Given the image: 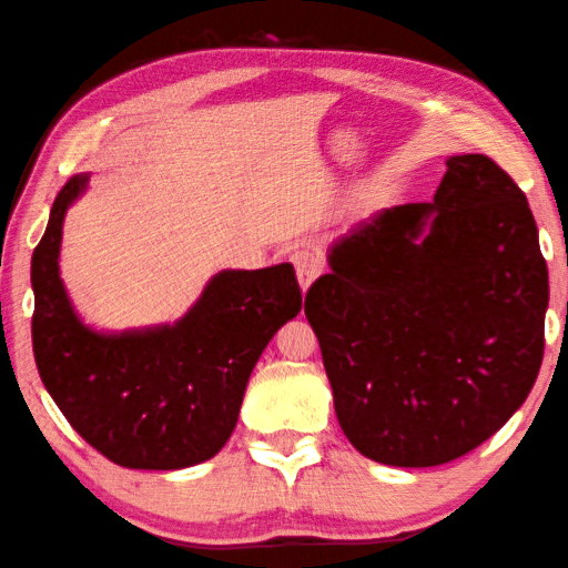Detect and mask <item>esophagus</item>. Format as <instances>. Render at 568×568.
<instances>
[{
  "mask_svg": "<svg viewBox=\"0 0 568 568\" xmlns=\"http://www.w3.org/2000/svg\"><path fill=\"white\" fill-rule=\"evenodd\" d=\"M291 261L295 265L297 283H301L303 291H307V287L317 281L320 273H323V267H325L323 253H320L317 248H311V245H307V248H297L291 255Z\"/></svg>",
  "mask_w": 568,
  "mask_h": 568,
  "instance_id": "obj_1",
  "label": "esophagus"
}]
</instances>
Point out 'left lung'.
<instances>
[{
  "label": "left lung",
  "mask_w": 568,
  "mask_h": 568,
  "mask_svg": "<svg viewBox=\"0 0 568 568\" xmlns=\"http://www.w3.org/2000/svg\"><path fill=\"white\" fill-rule=\"evenodd\" d=\"M305 295L335 415L389 467H437L507 425L539 375L549 271L507 173L447 159L432 203L392 205L327 253Z\"/></svg>",
  "instance_id": "left-lung-1"
}]
</instances>
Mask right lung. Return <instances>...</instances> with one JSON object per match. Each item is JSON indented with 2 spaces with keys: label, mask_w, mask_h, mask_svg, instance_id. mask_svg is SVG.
I'll list each match as a JSON object with an SVG mask.
<instances>
[{
  "label": "right lung",
  "mask_w": 568,
  "mask_h": 568,
  "mask_svg": "<svg viewBox=\"0 0 568 568\" xmlns=\"http://www.w3.org/2000/svg\"><path fill=\"white\" fill-rule=\"evenodd\" d=\"M89 179L77 173L59 191L32 255L39 377L69 425L113 464L193 467L229 442L257 357L301 313L295 267H229L173 323L97 329L77 313L59 267L67 211Z\"/></svg>",
  "instance_id": "1"
}]
</instances>
